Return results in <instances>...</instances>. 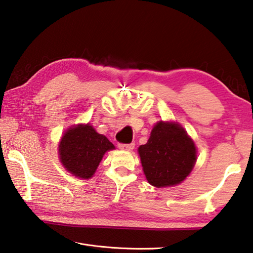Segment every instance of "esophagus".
I'll list each match as a JSON object with an SVG mask.
<instances>
[{
    "instance_id": "1",
    "label": "esophagus",
    "mask_w": 253,
    "mask_h": 253,
    "mask_svg": "<svg viewBox=\"0 0 253 253\" xmlns=\"http://www.w3.org/2000/svg\"><path fill=\"white\" fill-rule=\"evenodd\" d=\"M134 146H135V144H134V143H131V144H119V145H118V147H119L120 149H122V151H132V149L134 148Z\"/></svg>"
}]
</instances>
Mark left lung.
<instances>
[{"label":"left lung","instance_id":"obj_1","mask_svg":"<svg viewBox=\"0 0 253 253\" xmlns=\"http://www.w3.org/2000/svg\"><path fill=\"white\" fill-rule=\"evenodd\" d=\"M138 154L147 181L156 188L181 183L197 162L195 144L177 122H157Z\"/></svg>","mask_w":253,"mask_h":253}]
</instances>
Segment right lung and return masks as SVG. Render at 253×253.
Here are the masks:
<instances>
[{
	"instance_id": "add662e5",
	"label": "right lung",
	"mask_w": 253,
	"mask_h": 253,
	"mask_svg": "<svg viewBox=\"0 0 253 253\" xmlns=\"http://www.w3.org/2000/svg\"><path fill=\"white\" fill-rule=\"evenodd\" d=\"M115 149V145L97 133L89 123L71 126L59 144L60 162L73 176L89 179L96 172L105 153Z\"/></svg>"
}]
</instances>
